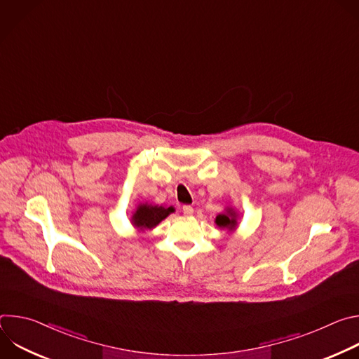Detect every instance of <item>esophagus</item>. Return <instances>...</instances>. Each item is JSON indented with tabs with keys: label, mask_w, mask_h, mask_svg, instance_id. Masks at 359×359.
<instances>
[{
	"label": "esophagus",
	"mask_w": 359,
	"mask_h": 359,
	"mask_svg": "<svg viewBox=\"0 0 359 359\" xmlns=\"http://www.w3.org/2000/svg\"><path fill=\"white\" fill-rule=\"evenodd\" d=\"M193 208L191 206H183V215L184 216H191L193 215Z\"/></svg>",
	"instance_id": "obj_1"
}]
</instances>
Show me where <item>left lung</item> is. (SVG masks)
<instances>
[{"label": "left lung", "instance_id": "8db88e82", "mask_svg": "<svg viewBox=\"0 0 359 359\" xmlns=\"http://www.w3.org/2000/svg\"><path fill=\"white\" fill-rule=\"evenodd\" d=\"M216 224H217L219 227H222V229H230V230H233V229L236 227V224H237V222H236V213L231 212V210H229L227 213L219 215V216L216 217Z\"/></svg>", "mask_w": 359, "mask_h": 359}]
</instances>
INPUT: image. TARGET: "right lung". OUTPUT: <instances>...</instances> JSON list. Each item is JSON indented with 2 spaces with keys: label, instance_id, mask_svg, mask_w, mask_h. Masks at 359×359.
<instances>
[{
  "label": "right lung",
  "instance_id": "1",
  "mask_svg": "<svg viewBox=\"0 0 359 359\" xmlns=\"http://www.w3.org/2000/svg\"><path fill=\"white\" fill-rule=\"evenodd\" d=\"M173 212H175L173 208L147 206V204H140L132 217V222L139 229H153Z\"/></svg>",
  "mask_w": 359,
  "mask_h": 359
}]
</instances>
